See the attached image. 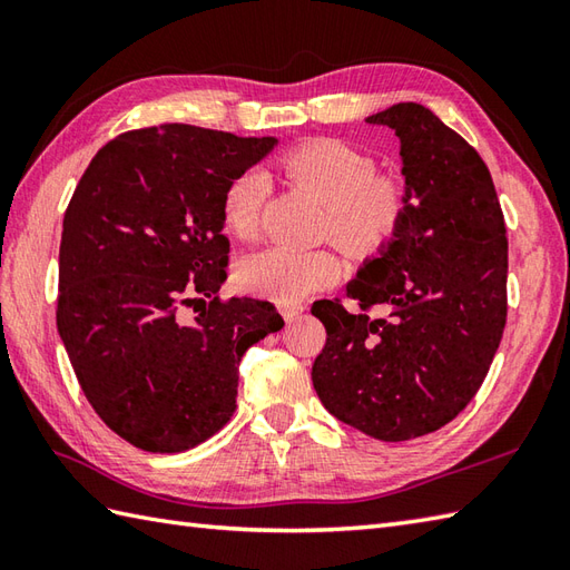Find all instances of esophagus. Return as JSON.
I'll return each instance as SVG.
<instances>
[{
  "label": "esophagus",
  "mask_w": 570,
  "mask_h": 570,
  "mask_svg": "<svg viewBox=\"0 0 570 570\" xmlns=\"http://www.w3.org/2000/svg\"><path fill=\"white\" fill-rule=\"evenodd\" d=\"M304 311H306L304 306H284V308H282V316H284L286 323H294Z\"/></svg>",
  "instance_id": "34e87169"
}]
</instances>
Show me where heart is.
Returning a JSON list of instances; mask_svg holds the SVG:
<instances>
[{
    "label": "heart",
    "instance_id": "b5f03b06",
    "mask_svg": "<svg viewBox=\"0 0 570 570\" xmlns=\"http://www.w3.org/2000/svg\"><path fill=\"white\" fill-rule=\"evenodd\" d=\"M284 171L328 208L331 237L343 249L365 254L394 235L404 213V188L390 176H374V161L347 144L318 139L284 159ZM269 190L262 171H245L229 184L223 217L229 233L247 239L257 233L259 213ZM337 276L331 252L269 245L252 252L237 266V284L245 292L298 304Z\"/></svg>",
    "mask_w": 570,
    "mask_h": 570
}]
</instances>
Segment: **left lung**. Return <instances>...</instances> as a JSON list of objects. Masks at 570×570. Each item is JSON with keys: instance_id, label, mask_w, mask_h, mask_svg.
<instances>
[{"instance_id": "left-lung-1", "label": "left lung", "mask_w": 570, "mask_h": 570, "mask_svg": "<svg viewBox=\"0 0 570 570\" xmlns=\"http://www.w3.org/2000/svg\"><path fill=\"white\" fill-rule=\"evenodd\" d=\"M367 125L399 137L404 213L345 284L362 311L313 304L328 337L311 380L337 421L409 441L453 421L485 380L507 321V229L485 161L429 107L399 102Z\"/></svg>"}]
</instances>
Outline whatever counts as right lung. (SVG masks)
I'll use <instances>...</instances> for the list:
<instances>
[{
  "mask_svg": "<svg viewBox=\"0 0 570 570\" xmlns=\"http://www.w3.org/2000/svg\"><path fill=\"white\" fill-rule=\"evenodd\" d=\"M276 144L193 125L135 129L95 154L72 193L58 335L98 416L141 451L180 453L220 431L242 357L284 328L266 301L217 298L225 193ZM196 299L204 308L186 320Z\"/></svg>",
  "mask_w": 570,
  "mask_h": 570,
  "instance_id": "obj_1",
  "label": "right lung"
}]
</instances>
